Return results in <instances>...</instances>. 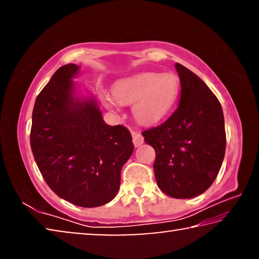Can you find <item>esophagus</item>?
Here are the masks:
<instances>
[{
    "label": "esophagus",
    "instance_id": "1",
    "mask_svg": "<svg viewBox=\"0 0 259 259\" xmlns=\"http://www.w3.org/2000/svg\"><path fill=\"white\" fill-rule=\"evenodd\" d=\"M133 140H134V145L136 147H138L144 143V137L140 133H137V131H133Z\"/></svg>",
    "mask_w": 259,
    "mask_h": 259
}]
</instances>
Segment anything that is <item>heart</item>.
I'll use <instances>...</instances> for the list:
<instances>
[{
    "label": "heart",
    "instance_id": "1",
    "mask_svg": "<svg viewBox=\"0 0 259 259\" xmlns=\"http://www.w3.org/2000/svg\"><path fill=\"white\" fill-rule=\"evenodd\" d=\"M181 80L172 72H144L116 81L112 94H104L103 102L117 111L120 104L131 105L135 119L142 124H156L174 111L181 96Z\"/></svg>",
    "mask_w": 259,
    "mask_h": 259
}]
</instances>
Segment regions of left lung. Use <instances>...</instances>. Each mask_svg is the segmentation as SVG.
<instances>
[{
	"mask_svg": "<svg viewBox=\"0 0 259 259\" xmlns=\"http://www.w3.org/2000/svg\"><path fill=\"white\" fill-rule=\"evenodd\" d=\"M181 100L172 115L144 131L154 147L157 186L175 199H191L211 186L226 148L224 114L216 96L190 69L176 63Z\"/></svg>",
	"mask_w": 259,
	"mask_h": 259,
	"instance_id": "8db88e82",
	"label": "left lung"
}]
</instances>
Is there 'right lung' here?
I'll list each match as a JSON object with an SVG mask.
<instances>
[{
    "label": "right lung",
    "instance_id": "right-lung-1",
    "mask_svg": "<svg viewBox=\"0 0 259 259\" xmlns=\"http://www.w3.org/2000/svg\"><path fill=\"white\" fill-rule=\"evenodd\" d=\"M78 68L61 66L37 96L30 147L43 178L59 198L95 208L116 196L134 144L125 126L105 123L93 96L77 94L73 78Z\"/></svg>",
    "mask_w": 259,
    "mask_h": 259
}]
</instances>
